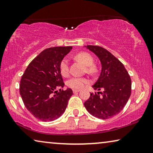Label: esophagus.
Returning <instances> with one entry per match:
<instances>
[{
  "label": "esophagus",
  "mask_w": 153,
  "mask_h": 153,
  "mask_svg": "<svg viewBox=\"0 0 153 153\" xmlns=\"http://www.w3.org/2000/svg\"><path fill=\"white\" fill-rule=\"evenodd\" d=\"M72 91H73V92H74V93H76V92H79V91H80V90H79V89H73Z\"/></svg>",
  "instance_id": "34e87169"
}]
</instances>
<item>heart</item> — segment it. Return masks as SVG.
<instances>
[{"label": "heart", "mask_w": 153, "mask_h": 153, "mask_svg": "<svg viewBox=\"0 0 153 153\" xmlns=\"http://www.w3.org/2000/svg\"><path fill=\"white\" fill-rule=\"evenodd\" d=\"M74 58L81 61L86 66V72L88 74H93L97 72V65L93 63L94 59H93L92 55L89 53L86 52H80L75 54ZM59 70H60V72L63 76H68L69 75V64H68L67 59H63L61 61ZM88 83H89V80L85 77H72L67 81L68 87L73 88V89H81Z\"/></svg>", "instance_id": "1"}]
</instances>
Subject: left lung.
Returning a JSON list of instances; mask_svg holds the SVG:
<instances>
[{"label": "left lung", "instance_id": "8db88e82", "mask_svg": "<svg viewBox=\"0 0 153 153\" xmlns=\"http://www.w3.org/2000/svg\"><path fill=\"white\" fill-rule=\"evenodd\" d=\"M86 48L99 57L101 72L92 88L101 92L91 93L84 103L86 110L97 118H111L120 112L131 94V79L123 63L105 48L97 45Z\"/></svg>", "mask_w": 153, "mask_h": 153}]
</instances>
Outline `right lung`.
<instances>
[{"mask_svg": "<svg viewBox=\"0 0 153 153\" xmlns=\"http://www.w3.org/2000/svg\"><path fill=\"white\" fill-rule=\"evenodd\" d=\"M72 49L54 47L44 50L26 68L20 81V94L24 105L34 117L52 121L65 112L73 94L70 88L64 90L59 70L61 61Z\"/></svg>", "mask_w": 153, "mask_h": 153, "instance_id": "add662e5", "label": "right lung"}]
</instances>
